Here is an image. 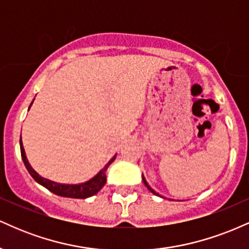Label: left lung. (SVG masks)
Instances as JSON below:
<instances>
[{
	"label": "left lung",
	"instance_id": "1",
	"mask_svg": "<svg viewBox=\"0 0 249 249\" xmlns=\"http://www.w3.org/2000/svg\"><path fill=\"white\" fill-rule=\"evenodd\" d=\"M142 181H144L145 186H146V187L148 188V190H150V192H152V193L154 194V196H160V194H159V193H157V192H156V191H154V190H152V187H151V186H150V185H148V184H147V181H146V179H145L144 174H142Z\"/></svg>",
	"mask_w": 249,
	"mask_h": 249
}]
</instances>
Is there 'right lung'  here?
<instances>
[{"mask_svg":"<svg viewBox=\"0 0 249 249\" xmlns=\"http://www.w3.org/2000/svg\"><path fill=\"white\" fill-rule=\"evenodd\" d=\"M33 103L34 101L31 102L30 107L33 105ZM19 147H21L22 160H23L28 172H29L30 176L35 179L36 182H38L39 185H42L43 187L49 190L50 192L56 194V196H65V198H75V199L89 198V196H95L96 193H98L99 191L102 190L103 186L105 185V182H107V168L113 161H115L116 156H117V154H115V156L110 159V161H108L95 177H92V178L88 180V181L81 182V184H61V182H56V181H53V180L43 178V177L39 176V174L37 173L33 167H31V165L29 164V161H28L27 159V156H25L23 142H22V136H21V139H19Z\"/></svg>","mask_w":249,"mask_h":249,"instance_id":"obj_1","label":"right lung"}]
</instances>
